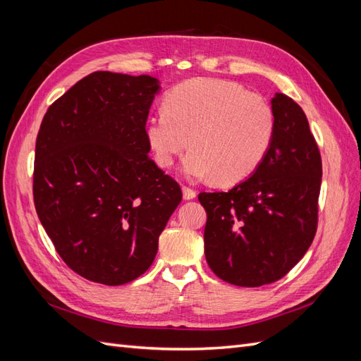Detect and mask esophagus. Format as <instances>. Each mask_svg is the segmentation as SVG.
I'll list each match as a JSON object with an SVG mask.
<instances>
[{"label":"esophagus","instance_id":"34e87169","mask_svg":"<svg viewBox=\"0 0 361 361\" xmlns=\"http://www.w3.org/2000/svg\"><path fill=\"white\" fill-rule=\"evenodd\" d=\"M182 192H183V199L185 200L195 199V195H197V191L190 188V187H182Z\"/></svg>","mask_w":361,"mask_h":361}]
</instances>
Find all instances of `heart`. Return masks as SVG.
Returning a JSON list of instances; mask_svg holds the SVG:
<instances>
[{
	"mask_svg": "<svg viewBox=\"0 0 361 361\" xmlns=\"http://www.w3.org/2000/svg\"><path fill=\"white\" fill-rule=\"evenodd\" d=\"M276 126V111L265 97L238 82L200 78L167 94L166 108L147 120L146 138L159 167L170 169L191 143L182 162L185 176L235 183L265 159Z\"/></svg>",
	"mask_w": 361,
	"mask_h": 361,
	"instance_id": "heart-1",
	"label": "heart"
}]
</instances>
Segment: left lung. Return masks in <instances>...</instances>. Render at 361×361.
Returning a JSON list of instances; mask_svg holds the SVG:
<instances>
[{
  "instance_id": "left-lung-1",
  "label": "left lung",
  "mask_w": 361,
  "mask_h": 361,
  "mask_svg": "<svg viewBox=\"0 0 361 361\" xmlns=\"http://www.w3.org/2000/svg\"><path fill=\"white\" fill-rule=\"evenodd\" d=\"M276 135L251 178L227 192H200L204 256L216 277L244 288L285 277L318 228L322 159L302 108L277 93Z\"/></svg>"
}]
</instances>
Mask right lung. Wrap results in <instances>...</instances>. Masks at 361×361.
<instances>
[{
    "label": "right lung",
    "instance_id": "1",
    "mask_svg": "<svg viewBox=\"0 0 361 361\" xmlns=\"http://www.w3.org/2000/svg\"><path fill=\"white\" fill-rule=\"evenodd\" d=\"M158 89L149 75L93 72L49 105L39 129V220L64 264L101 285L147 271L182 200L179 183L149 158L146 122Z\"/></svg>",
    "mask_w": 361,
    "mask_h": 361
}]
</instances>
